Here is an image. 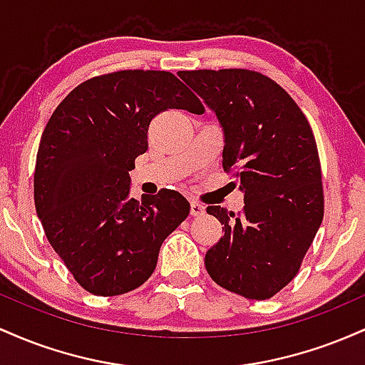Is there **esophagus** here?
Instances as JSON below:
<instances>
[{
	"instance_id": "esophagus-1",
	"label": "esophagus",
	"mask_w": 365,
	"mask_h": 365,
	"mask_svg": "<svg viewBox=\"0 0 365 365\" xmlns=\"http://www.w3.org/2000/svg\"><path fill=\"white\" fill-rule=\"evenodd\" d=\"M204 212H206V207H204L202 204L194 202V200H192V202H190V216H202Z\"/></svg>"
}]
</instances>
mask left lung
Here are the masks:
<instances>
[{
    "label": "left lung",
    "instance_id": "left-lung-1",
    "mask_svg": "<svg viewBox=\"0 0 365 365\" xmlns=\"http://www.w3.org/2000/svg\"><path fill=\"white\" fill-rule=\"evenodd\" d=\"M223 130V168L235 170L244 212L207 206L225 233L207 250L220 287L250 300L273 297L295 278L324 212L311 125L283 87L250 70L178 72Z\"/></svg>",
    "mask_w": 365,
    "mask_h": 365
}]
</instances>
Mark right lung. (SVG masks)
<instances>
[{
    "label": "right lung",
    "mask_w": 365,
    "mask_h": 365,
    "mask_svg": "<svg viewBox=\"0 0 365 365\" xmlns=\"http://www.w3.org/2000/svg\"><path fill=\"white\" fill-rule=\"evenodd\" d=\"M202 104L170 72L123 70L81 83L46 125L34 173L36 211L49 244L87 292L135 290L153 274L165 238L190 212L177 190L130 197L133 161L154 116Z\"/></svg>",
    "instance_id": "add662e5"
}]
</instances>
